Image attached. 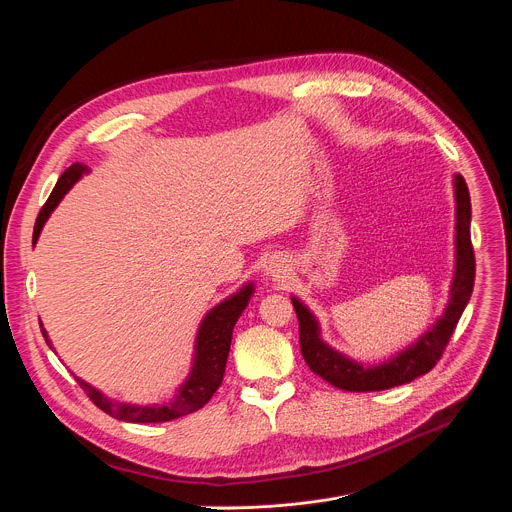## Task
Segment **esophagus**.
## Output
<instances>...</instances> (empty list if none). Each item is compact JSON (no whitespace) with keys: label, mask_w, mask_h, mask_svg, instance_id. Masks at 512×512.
<instances>
[{"label":"esophagus","mask_w":512,"mask_h":512,"mask_svg":"<svg viewBox=\"0 0 512 512\" xmlns=\"http://www.w3.org/2000/svg\"><path fill=\"white\" fill-rule=\"evenodd\" d=\"M283 271H285V263L281 259H277V257L269 259L267 265H265V273L271 275V277H279Z\"/></svg>","instance_id":"obj_1"}]
</instances>
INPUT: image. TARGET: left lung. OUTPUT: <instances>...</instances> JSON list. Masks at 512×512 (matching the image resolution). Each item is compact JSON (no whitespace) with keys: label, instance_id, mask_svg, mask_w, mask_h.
Wrapping results in <instances>:
<instances>
[{"label":"left lung","instance_id":"1","mask_svg":"<svg viewBox=\"0 0 512 512\" xmlns=\"http://www.w3.org/2000/svg\"><path fill=\"white\" fill-rule=\"evenodd\" d=\"M454 194H456V271L450 289V302L440 316L423 336H419L411 346L397 352L393 358L381 364H362L346 354L328 346L320 336V324L316 316L304 306L298 298H291L294 310L300 322V348L306 364L312 373L328 381L330 385L342 391L367 393V391H385L397 385L411 383L413 379L429 373L435 362L442 358L450 336L456 330V324L470 302L474 287V249L470 241V192L466 180L454 176Z\"/></svg>","mask_w":512,"mask_h":512}]
</instances>
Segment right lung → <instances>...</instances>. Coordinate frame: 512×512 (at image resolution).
<instances>
[{
  "label": "right lung",
  "mask_w": 512,
  "mask_h": 512,
  "mask_svg": "<svg viewBox=\"0 0 512 512\" xmlns=\"http://www.w3.org/2000/svg\"><path fill=\"white\" fill-rule=\"evenodd\" d=\"M89 172V166L83 164H72L70 168L64 170V174L58 178L52 194L48 196L46 204L42 206L36 225H34V237L32 241L36 243L40 237V231L44 223L48 221V216L52 210L58 206V202L64 198V194L72 188L77 180H81L83 174ZM255 291L253 283H245L237 294L227 298L218 306H214L202 320L198 334H196V346H194V362L188 379L184 385L178 389L172 401L166 405H129V403H117L109 397H105L101 391L85 383L83 379L75 377L81 389L91 397V401L109 413L111 417L119 421H129V423H162V421H172L178 417H184L188 413L198 411L204 407L210 397L216 393V389L223 383L225 367H227V358L231 350V338H233V328L239 320V316L245 312L251 296ZM42 336L46 344L52 348V342L48 340V332L44 330L40 322Z\"/></svg>",
  "instance_id": "1"
}]
</instances>
